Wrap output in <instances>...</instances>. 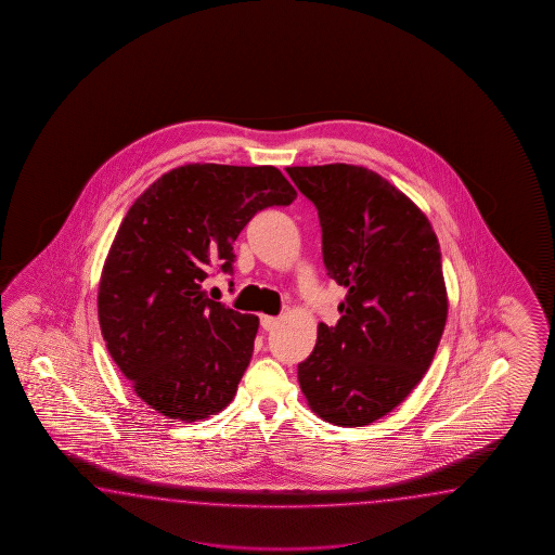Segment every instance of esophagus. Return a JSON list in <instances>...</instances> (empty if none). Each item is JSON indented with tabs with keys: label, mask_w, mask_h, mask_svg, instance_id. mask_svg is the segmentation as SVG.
<instances>
[{
	"label": "esophagus",
	"mask_w": 555,
	"mask_h": 555,
	"mask_svg": "<svg viewBox=\"0 0 555 555\" xmlns=\"http://www.w3.org/2000/svg\"><path fill=\"white\" fill-rule=\"evenodd\" d=\"M261 327L266 331H272L278 325V318H270V315H261Z\"/></svg>",
	"instance_id": "1"
}]
</instances>
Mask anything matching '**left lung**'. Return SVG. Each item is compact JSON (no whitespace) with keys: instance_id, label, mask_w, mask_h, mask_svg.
<instances>
[{"instance_id":"obj_1","label":"left lung","mask_w":555,"mask_h":555,"mask_svg":"<svg viewBox=\"0 0 555 555\" xmlns=\"http://www.w3.org/2000/svg\"><path fill=\"white\" fill-rule=\"evenodd\" d=\"M318 208L323 263L347 287L337 325L319 323L297 365L309 406L363 426L399 406L437 353L449 301L430 222L377 172L351 165L285 168Z\"/></svg>"}]
</instances>
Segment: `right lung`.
<instances>
[{"mask_svg": "<svg viewBox=\"0 0 555 555\" xmlns=\"http://www.w3.org/2000/svg\"><path fill=\"white\" fill-rule=\"evenodd\" d=\"M295 196L275 166L186 165L130 206L99 283V323L151 409L194 423L234 399L260 321L216 301L204 282L214 270L232 275L240 232Z\"/></svg>", "mask_w": 555, "mask_h": 555, "instance_id": "obj_1", "label": "right lung"}]
</instances>
